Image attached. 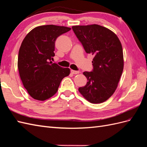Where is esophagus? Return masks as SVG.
<instances>
[{
    "label": "esophagus",
    "mask_w": 147,
    "mask_h": 147,
    "mask_svg": "<svg viewBox=\"0 0 147 147\" xmlns=\"http://www.w3.org/2000/svg\"><path fill=\"white\" fill-rule=\"evenodd\" d=\"M71 72L73 74H77L80 73V71H74V70H71Z\"/></svg>",
    "instance_id": "1"
}]
</instances>
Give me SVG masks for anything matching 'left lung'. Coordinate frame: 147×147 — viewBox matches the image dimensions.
<instances>
[{
    "label": "left lung",
    "instance_id": "8db88e82",
    "mask_svg": "<svg viewBox=\"0 0 147 147\" xmlns=\"http://www.w3.org/2000/svg\"><path fill=\"white\" fill-rule=\"evenodd\" d=\"M72 28L86 52L94 56L93 70L85 71L87 84L78 89L92 104L104 102L117 88L123 69L122 44L111 30L99 25L73 26Z\"/></svg>",
    "mask_w": 147,
    "mask_h": 147
}]
</instances>
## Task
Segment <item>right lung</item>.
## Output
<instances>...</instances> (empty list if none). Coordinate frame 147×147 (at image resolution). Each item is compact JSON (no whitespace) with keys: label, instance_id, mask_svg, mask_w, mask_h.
Returning <instances> with one entry per match:
<instances>
[{"label":"right lung","instance_id":"1","mask_svg":"<svg viewBox=\"0 0 147 147\" xmlns=\"http://www.w3.org/2000/svg\"><path fill=\"white\" fill-rule=\"evenodd\" d=\"M71 28L54 25L36 27L26 35L18 56V69L29 95L43 101L57 92L63 79L70 74L68 67L52 63L57 38Z\"/></svg>","mask_w":147,"mask_h":147}]
</instances>
